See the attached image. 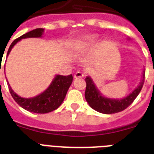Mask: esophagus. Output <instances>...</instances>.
<instances>
[{
  "label": "esophagus",
  "mask_w": 154,
  "mask_h": 154,
  "mask_svg": "<svg viewBox=\"0 0 154 154\" xmlns=\"http://www.w3.org/2000/svg\"><path fill=\"white\" fill-rule=\"evenodd\" d=\"M85 75H84L83 73H81V72H80V71H77V72H76L74 74V78H81V77H83Z\"/></svg>",
  "instance_id": "esophagus-1"
}]
</instances>
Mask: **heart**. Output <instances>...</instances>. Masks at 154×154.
<instances>
[{"mask_svg":"<svg viewBox=\"0 0 154 154\" xmlns=\"http://www.w3.org/2000/svg\"><path fill=\"white\" fill-rule=\"evenodd\" d=\"M91 40H92V37H85V39H84L82 41H81V43H84V42H85L86 41H91Z\"/></svg>","mask_w":154,"mask_h":154,"instance_id":"b5f03b06","label":"heart"}]
</instances>
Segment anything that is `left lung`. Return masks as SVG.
<instances>
[{
  "label": "left lung",
  "mask_w": 154,
  "mask_h": 154,
  "mask_svg": "<svg viewBox=\"0 0 154 154\" xmlns=\"http://www.w3.org/2000/svg\"><path fill=\"white\" fill-rule=\"evenodd\" d=\"M144 80H145V71H143V80L141 81L139 85L130 95L122 99H113L103 97L95 87L91 77H87L85 78L86 81L85 99L86 101L88 103L89 106L99 113H106V114L118 113L126 109L134 102L135 98L141 91V89L143 88Z\"/></svg>",
  "instance_id": "obj_1"
}]
</instances>
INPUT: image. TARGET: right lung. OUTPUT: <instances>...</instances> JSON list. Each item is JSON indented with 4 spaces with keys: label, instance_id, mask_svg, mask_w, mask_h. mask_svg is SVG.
Returning a JSON list of instances; mask_svg holds the SVG:
<instances>
[{
    "label": "right lung",
    "instance_id": "obj_1",
    "mask_svg": "<svg viewBox=\"0 0 154 154\" xmlns=\"http://www.w3.org/2000/svg\"><path fill=\"white\" fill-rule=\"evenodd\" d=\"M43 33L44 29L38 28V29L29 31L28 33L22 35L21 37H19L17 39H15L10 45L7 55H8L11 48L14 47V45L21 39L28 38V37H41ZM72 81H73L72 74L68 75V76L56 75V77L54 78L50 86L43 93L33 98H29V99H25V98L19 96L11 89L8 82V85L9 91L11 93L14 100L20 106L23 107V109L36 113H47L55 110L61 105L65 99L69 86L72 84Z\"/></svg>",
    "mask_w": 154,
    "mask_h": 154
}]
</instances>
